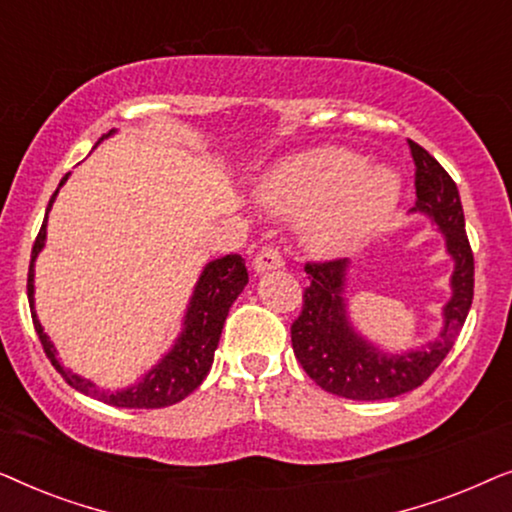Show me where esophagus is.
I'll return each instance as SVG.
<instances>
[{"label": "esophagus", "mask_w": 512, "mask_h": 512, "mask_svg": "<svg viewBox=\"0 0 512 512\" xmlns=\"http://www.w3.org/2000/svg\"><path fill=\"white\" fill-rule=\"evenodd\" d=\"M254 272H258V275H261V272H270V270H279L284 265V258H282V254H279L277 249H272V247H263L261 251H258V254L254 256Z\"/></svg>", "instance_id": "1"}]
</instances>
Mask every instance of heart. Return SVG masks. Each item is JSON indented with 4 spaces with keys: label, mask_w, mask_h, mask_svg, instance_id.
<instances>
[{
    "label": "heart",
    "mask_w": 512,
    "mask_h": 512,
    "mask_svg": "<svg viewBox=\"0 0 512 512\" xmlns=\"http://www.w3.org/2000/svg\"><path fill=\"white\" fill-rule=\"evenodd\" d=\"M366 165L347 149L300 153L265 174L258 202L265 212L300 219L303 242L317 254H345L370 240L401 198L394 172Z\"/></svg>",
    "instance_id": "obj_1"
}]
</instances>
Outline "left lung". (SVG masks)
Here are the masks:
<instances>
[{
	"mask_svg": "<svg viewBox=\"0 0 512 512\" xmlns=\"http://www.w3.org/2000/svg\"><path fill=\"white\" fill-rule=\"evenodd\" d=\"M408 144L417 167V202L410 212L429 216L445 237V249L454 261L452 298L443 307V328L436 340L410 352L387 354L363 338L349 321L347 258L305 263L310 284L303 293V312L291 326L293 352L321 389L352 401L394 398L429 380L457 342L473 303V251L457 184L429 151L415 142Z\"/></svg>",
	"mask_w": 512,
	"mask_h": 512,
	"instance_id": "1",
	"label": "left lung"
}]
</instances>
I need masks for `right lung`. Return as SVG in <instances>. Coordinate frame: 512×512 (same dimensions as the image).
Instances as JSON below:
<instances>
[{
  "mask_svg": "<svg viewBox=\"0 0 512 512\" xmlns=\"http://www.w3.org/2000/svg\"><path fill=\"white\" fill-rule=\"evenodd\" d=\"M114 132L116 130H109L104 137L114 135ZM67 179L69 172L62 177L60 186L65 184ZM58 191L51 195V202H48L46 219L41 223L37 240H34L30 272H27V298H30L34 331L39 335L46 356L51 359L55 370L65 377L69 387H74L76 391H81V394L86 396H93L102 403L116 405V408H167V405L179 403L181 398L193 394V391L200 387L202 380H205L209 373V368H212L214 349L219 347V338L223 324H226L230 305L235 303L237 296H240L242 289L249 282V272L244 268V258L237 254H228L223 258H216V261H209L205 265V270H202L198 284H195L191 300H188L184 328H181L179 338L172 345L170 352H167L142 380L132 384V387L121 391H104L100 387H95L90 380H83L81 375L72 373V370L62 368V363L58 361V352H55L51 338L44 333V328H41L37 319V312H34V261H37L39 251L44 249L48 212H51Z\"/></svg>",
  "mask_w": 512,
  "mask_h": 512,
  "instance_id": "obj_1",
  "label": "right lung"
}]
</instances>
